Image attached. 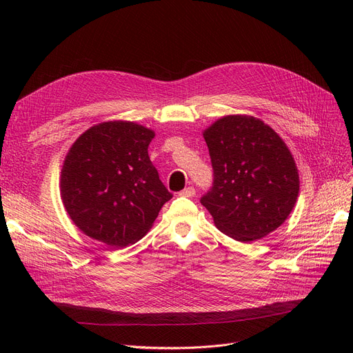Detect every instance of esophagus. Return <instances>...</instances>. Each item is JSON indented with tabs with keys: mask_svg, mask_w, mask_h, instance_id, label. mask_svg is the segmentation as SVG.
I'll return each mask as SVG.
<instances>
[{
	"mask_svg": "<svg viewBox=\"0 0 353 353\" xmlns=\"http://www.w3.org/2000/svg\"><path fill=\"white\" fill-rule=\"evenodd\" d=\"M180 196H183V197H193L194 194H196V190H194V188H188V189H184V190H181L180 193H179Z\"/></svg>",
	"mask_w": 353,
	"mask_h": 353,
	"instance_id": "obj_1",
	"label": "esophagus"
}]
</instances>
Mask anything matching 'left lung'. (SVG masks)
<instances>
[{
	"instance_id": "8db88e82",
	"label": "left lung",
	"mask_w": 353,
	"mask_h": 353,
	"mask_svg": "<svg viewBox=\"0 0 353 353\" xmlns=\"http://www.w3.org/2000/svg\"><path fill=\"white\" fill-rule=\"evenodd\" d=\"M213 186L200 199L216 228L249 243L279 228L299 194L294 159L274 130L252 116L233 114L203 132Z\"/></svg>"
}]
</instances>
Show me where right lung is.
I'll return each instance as SVG.
<instances>
[{"instance_id": "right-lung-1", "label": "right lung", "mask_w": 353, "mask_h": 353, "mask_svg": "<svg viewBox=\"0 0 353 353\" xmlns=\"http://www.w3.org/2000/svg\"><path fill=\"white\" fill-rule=\"evenodd\" d=\"M154 132L133 121L90 127L65 156L60 193L65 212L84 234L120 249L152 229L173 194L148 157Z\"/></svg>"}]
</instances>
